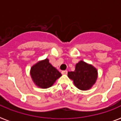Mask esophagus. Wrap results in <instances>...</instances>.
Wrapping results in <instances>:
<instances>
[{
  "instance_id": "1",
  "label": "esophagus",
  "mask_w": 121,
  "mask_h": 121,
  "mask_svg": "<svg viewBox=\"0 0 121 121\" xmlns=\"http://www.w3.org/2000/svg\"><path fill=\"white\" fill-rule=\"evenodd\" d=\"M67 73H68L67 70H63L62 72H61V73H62L63 75H66Z\"/></svg>"
}]
</instances>
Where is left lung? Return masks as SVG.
Instances as JSON below:
<instances>
[{"instance_id": "1", "label": "left lung", "mask_w": 121, "mask_h": 121, "mask_svg": "<svg viewBox=\"0 0 121 121\" xmlns=\"http://www.w3.org/2000/svg\"><path fill=\"white\" fill-rule=\"evenodd\" d=\"M68 77L73 80L74 84L78 89H90L97 78V70L91 65L80 61L75 66L74 72H68Z\"/></svg>"}]
</instances>
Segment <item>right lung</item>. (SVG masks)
Segmentation results:
<instances>
[{"mask_svg":"<svg viewBox=\"0 0 121 121\" xmlns=\"http://www.w3.org/2000/svg\"><path fill=\"white\" fill-rule=\"evenodd\" d=\"M31 75L37 86L42 88H47L53 85L55 81L61 76V74L49 63L48 59H45L32 66Z\"/></svg>","mask_w":121,"mask_h":121,"instance_id":"right-lung-1","label":"right lung"}]
</instances>
